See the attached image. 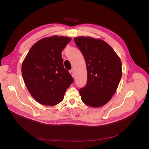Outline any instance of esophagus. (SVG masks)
<instances>
[{"label": "esophagus", "instance_id": "obj_1", "mask_svg": "<svg viewBox=\"0 0 149 149\" xmlns=\"http://www.w3.org/2000/svg\"><path fill=\"white\" fill-rule=\"evenodd\" d=\"M70 74H71V75L73 76V77H74V71H73V70H71V71H70Z\"/></svg>", "mask_w": 149, "mask_h": 149}]
</instances>
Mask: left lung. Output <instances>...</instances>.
<instances>
[{
    "label": "left lung",
    "instance_id": "left-lung-1",
    "mask_svg": "<svg viewBox=\"0 0 149 149\" xmlns=\"http://www.w3.org/2000/svg\"><path fill=\"white\" fill-rule=\"evenodd\" d=\"M84 57L88 79L79 89L82 101L89 106L105 105L114 95L122 76V64L112 48L101 39L84 36L74 38Z\"/></svg>",
    "mask_w": 149,
    "mask_h": 149
}]
</instances>
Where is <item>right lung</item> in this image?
<instances>
[{
  "mask_svg": "<svg viewBox=\"0 0 149 149\" xmlns=\"http://www.w3.org/2000/svg\"><path fill=\"white\" fill-rule=\"evenodd\" d=\"M71 38L57 35L40 40L31 47L22 63V73L29 93L38 102L55 106L64 98L73 82L65 69L63 49Z\"/></svg>",
  "mask_w": 149,
  "mask_h": 149,
  "instance_id": "add662e5",
  "label": "right lung"
}]
</instances>
